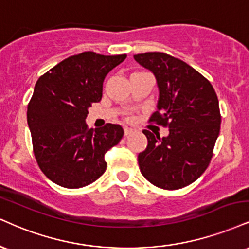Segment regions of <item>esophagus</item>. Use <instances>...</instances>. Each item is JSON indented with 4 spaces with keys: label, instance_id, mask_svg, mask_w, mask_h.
Instances as JSON below:
<instances>
[{
    "label": "esophagus",
    "instance_id": "obj_1",
    "mask_svg": "<svg viewBox=\"0 0 249 249\" xmlns=\"http://www.w3.org/2000/svg\"><path fill=\"white\" fill-rule=\"evenodd\" d=\"M133 128H131V127H124V133H125V136H128V134H131L133 132Z\"/></svg>",
    "mask_w": 249,
    "mask_h": 249
}]
</instances>
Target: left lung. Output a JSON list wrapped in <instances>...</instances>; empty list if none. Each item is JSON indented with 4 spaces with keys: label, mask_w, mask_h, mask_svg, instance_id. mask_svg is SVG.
I'll return each instance as SVG.
<instances>
[{
    "label": "left lung",
    "mask_w": 249,
    "mask_h": 249,
    "mask_svg": "<svg viewBox=\"0 0 249 249\" xmlns=\"http://www.w3.org/2000/svg\"><path fill=\"white\" fill-rule=\"evenodd\" d=\"M134 60L157 79L158 111L149 122L169 128L163 138L142 131L148 145L138 155L140 172L155 187L181 189L205 172L213 155L221 122L217 94L202 74L166 53H142Z\"/></svg>",
    "instance_id": "obj_1"
}]
</instances>
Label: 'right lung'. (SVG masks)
Wrapping results in <instances>:
<instances>
[{
  "label": "right lung",
  "mask_w": 249,
  "mask_h": 249,
  "mask_svg": "<svg viewBox=\"0 0 249 249\" xmlns=\"http://www.w3.org/2000/svg\"><path fill=\"white\" fill-rule=\"evenodd\" d=\"M126 54L83 52L62 60L39 77L28 106V124L39 168L70 189L92 183L107 169L104 154L121 142V125L86 124L88 109L102 98L107 74Z\"/></svg>",
  "instance_id": "add662e5"
}]
</instances>
